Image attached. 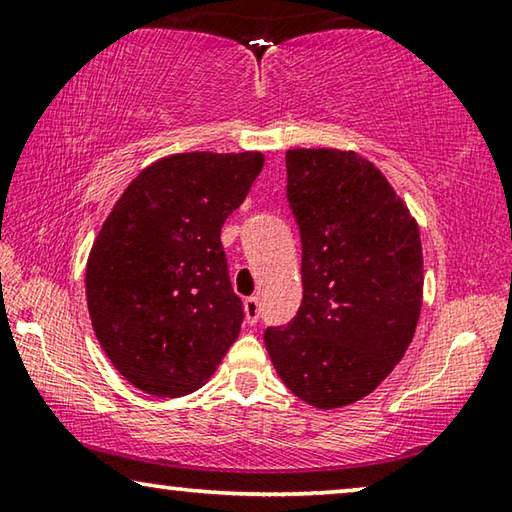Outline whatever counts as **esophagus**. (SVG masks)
<instances>
[{"instance_id": "esophagus-1", "label": "esophagus", "mask_w": 512, "mask_h": 512, "mask_svg": "<svg viewBox=\"0 0 512 512\" xmlns=\"http://www.w3.org/2000/svg\"><path fill=\"white\" fill-rule=\"evenodd\" d=\"M244 311H246V323L255 325L259 320V300L257 298H246L244 300Z\"/></svg>"}]
</instances>
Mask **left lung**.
<instances>
[{
    "mask_svg": "<svg viewBox=\"0 0 512 512\" xmlns=\"http://www.w3.org/2000/svg\"><path fill=\"white\" fill-rule=\"evenodd\" d=\"M300 228L302 302L264 343L289 391L316 409L366 397L400 363L422 307L418 223L354 151H287Z\"/></svg>",
    "mask_w": 512,
    "mask_h": 512,
    "instance_id": "1",
    "label": "left lung"
}]
</instances>
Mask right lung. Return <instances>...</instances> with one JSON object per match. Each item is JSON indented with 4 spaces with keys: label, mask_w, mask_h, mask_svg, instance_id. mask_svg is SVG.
Wrapping results in <instances>:
<instances>
[{
    "label": "right lung",
    "mask_w": 512,
    "mask_h": 512,
    "mask_svg": "<svg viewBox=\"0 0 512 512\" xmlns=\"http://www.w3.org/2000/svg\"><path fill=\"white\" fill-rule=\"evenodd\" d=\"M264 167L262 153H178L140 171L94 241L85 291L94 334L140 391L201 388L239 336L221 228Z\"/></svg>",
    "instance_id": "obj_1"
}]
</instances>
